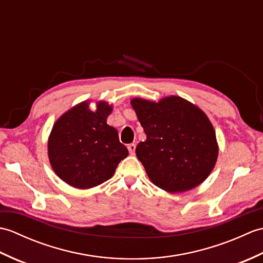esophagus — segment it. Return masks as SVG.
Instances as JSON below:
<instances>
[{"label": "esophagus", "instance_id": "esophagus-1", "mask_svg": "<svg viewBox=\"0 0 263 263\" xmlns=\"http://www.w3.org/2000/svg\"><path fill=\"white\" fill-rule=\"evenodd\" d=\"M136 143H130V144H128V146H127V149H128V153H130L131 155H133V154H135L136 153Z\"/></svg>", "mask_w": 263, "mask_h": 263}]
</instances>
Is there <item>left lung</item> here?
I'll use <instances>...</instances> for the list:
<instances>
[{"label": "left lung", "mask_w": 263, "mask_h": 263, "mask_svg": "<svg viewBox=\"0 0 263 263\" xmlns=\"http://www.w3.org/2000/svg\"><path fill=\"white\" fill-rule=\"evenodd\" d=\"M131 103L147 136L138 143L137 157L155 185L178 193L202 183L218 156L216 133L203 111L177 96Z\"/></svg>", "instance_id": "8db88e82"}]
</instances>
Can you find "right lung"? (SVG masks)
I'll use <instances>...</instances> for the list:
<instances>
[{"label": "right lung", "instance_id": "1", "mask_svg": "<svg viewBox=\"0 0 263 263\" xmlns=\"http://www.w3.org/2000/svg\"><path fill=\"white\" fill-rule=\"evenodd\" d=\"M111 107L99 103L96 111L83 102L55 123L48 140V157L60 178L77 189H90L113 176L128 155L116 128L106 120Z\"/></svg>", "mask_w": 263, "mask_h": 263}]
</instances>
